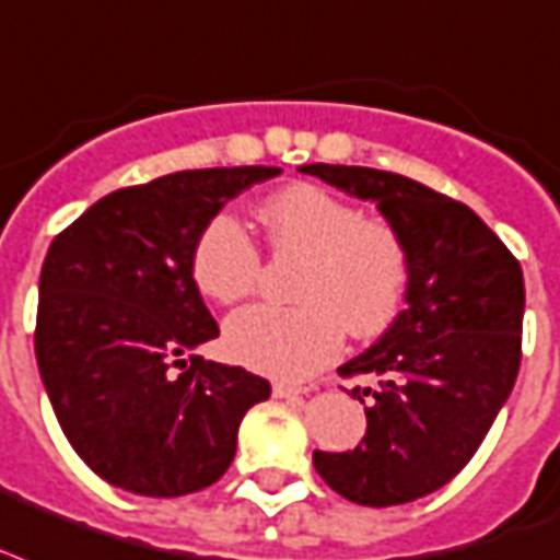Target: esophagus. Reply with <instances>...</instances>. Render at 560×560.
I'll use <instances>...</instances> for the list:
<instances>
[{
	"label": "esophagus",
	"mask_w": 560,
	"mask_h": 560,
	"mask_svg": "<svg viewBox=\"0 0 560 560\" xmlns=\"http://www.w3.org/2000/svg\"><path fill=\"white\" fill-rule=\"evenodd\" d=\"M311 390H314V387H308V384H284V382L272 384V396H279V399H293V396L311 394Z\"/></svg>",
	"instance_id": "esophagus-1"
}]
</instances>
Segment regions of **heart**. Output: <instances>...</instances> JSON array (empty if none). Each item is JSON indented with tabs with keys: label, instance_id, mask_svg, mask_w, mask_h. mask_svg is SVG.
Segmentation results:
<instances>
[{
	"label": "heart",
	"instance_id": "heart-1",
	"mask_svg": "<svg viewBox=\"0 0 560 560\" xmlns=\"http://www.w3.org/2000/svg\"><path fill=\"white\" fill-rule=\"evenodd\" d=\"M276 252L305 255L293 308L252 305L225 323L234 361L276 378H305L343 347L347 328L373 337L402 308L411 279L408 243L396 225L317 185H290L258 208ZM205 296L234 305L261 279V252L232 217H213L194 246Z\"/></svg>",
	"mask_w": 560,
	"mask_h": 560
}]
</instances>
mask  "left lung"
I'll return each instance as SVG.
<instances>
[{
  "mask_svg": "<svg viewBox=\"0 0 560 560\" xmlns=\"http://www.w3.org/2000/svg\"><path fill=\"white\" fill-rule=\"evenodd\" d=\"M370 199L408 243L405 311L340 375L366 402V434L349 452H314L328 488L358 505L429 497L467 467L520 373L526 284L520 261L476 211L413 178L370 166H299Z\"/></svg>",
  "mask_w": 560,
  "mask_h": 560,
  "instance_id": "left-lung-1",
  "label": "left lung"
}]
</instances>
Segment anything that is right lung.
<instances>
[{"mask_svg":"<svg viewBox=\"0 0 560 560\" xmlns=\"http://www.w3.org/2000/svg\"><path fill=\"white\" fill-rule=\"evenodd\" d=\"M279 166L182 170L102 196L52 241L34 355L79 458L138 497H185L234 460L243 413L270 382L194 349L220 328L194 246L229 199Z\"/></svg>","mask_w":560,"mask_h":560,"instance_id":"1","label":"right lung"}]
</instances>
